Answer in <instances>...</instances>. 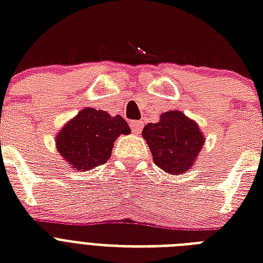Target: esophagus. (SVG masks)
Returning <instances> with one entry per match:
<instances>
[{
	"label": "esophagus",
	"mask_w": 263,
	"mask_h": 263,
	"mask_svg": "<svg viewBox=\"0 0 263 263\" xmlns=\"http://www.w3.org/2000/svg\"><path fill=\"white\" fill-rule=\"evenodd\" d=\"M143 128V123L142 121H131V129L134 134H140Z\"/></svg>",
	"instance_id": "1"
}]
</instances>
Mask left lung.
Wrapping results in <instances>:
<instances>
[{
  "mask_svg": "<svg viewBox=\"0 0 263 263\" xmlns=\"http://www.w3.org/2000/svg\"><path fill=\"white\" fill-rule=\"evenodd\" d=\"M142 135L153 161L169 175L188 172L195 165L206 140L195 120L180 110L162 113L160 121L144 125Z\"/></svg>",
  "mask_w": 263,
  "mask_h": 263,
  "instance_id": "obj_1",
  "label": "left lung"
}]
</instances>
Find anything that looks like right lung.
I'll list each match as a JSON object with an SVG mask.
<instances>
[{
  "label": "right lung",
  "instance_id": "obj_1",
  "mask_svg": "<svg viewBox=\"0 0 263 263\" xmlns=\"http://www.w3.org/2000/svg\"><path fill=\"white\" fill-rule=\"evenodd\" d=\"M131 128L121 116L84 107L55 136V147L75 171H91L110 158L115 140Z\"/></svg>",
  "mask_w": 263,
  "mask_h": 263
}]
</instances>
